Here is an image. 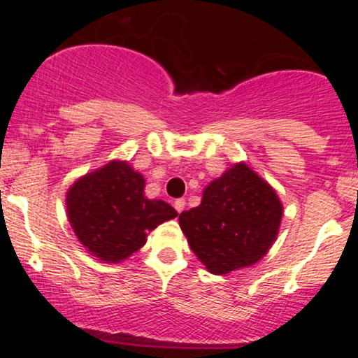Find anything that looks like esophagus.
Returning a JSON list of instances; mask_svg holds the SVG:
<instances>
[{"instance_id": "esophagus-1", "label": "esophagus", "mask_w": 358, "mask_h": 358, "mask_svg": "<svg viewBox=\"0 0 358 358\" xmlns=\"http://www.w3.org/2000/svg\"><path fill=\"white\" fill-rule=\"evenodd\" d=\"M173 207H175V210H176V212H178V213H182V212L185 210V200H183V199H178V200H175Z\"/></svg>"}]
</instances>
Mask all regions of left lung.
I'll return each instance as SVG.
<instances>
[{
  "label": "left lung",
  "instance_id": "8db88e82",
  "mask_svg": "<svg viewBox=\"0 0 358 358\" xmlns=\"http://www.w3.org/2000/svg\"><path fill=\"white\" fill-rule=\"evenodd\" d=\"M281 219L276 190L241 162L212 180L199 207L180 213L178 222L205 269L224 276L261 261L276 241Z\"/></svg>",
  "mask_w": 358,
  "mask_h": 358
}]
</instances>
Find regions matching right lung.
I'll return each instance as SVG.
<instances>
[{
    "instance_id": "obj_1",
    "label": "right lung",
    "mask_w": 358,
    "mask_h": 358,
    "mask_svg": "<svg viewBox=\"0 0 358 358\" xmlns=\"http://www.w3.org/2000/svg\"><path fill=\"white\" fill-rule=\"evenodd\" d=\"M145 176L122 159L82 175L65 195L76 237L106 264H119L146 244V237L178 213L145 195Z\"/></svg>"
}]
</instances>
